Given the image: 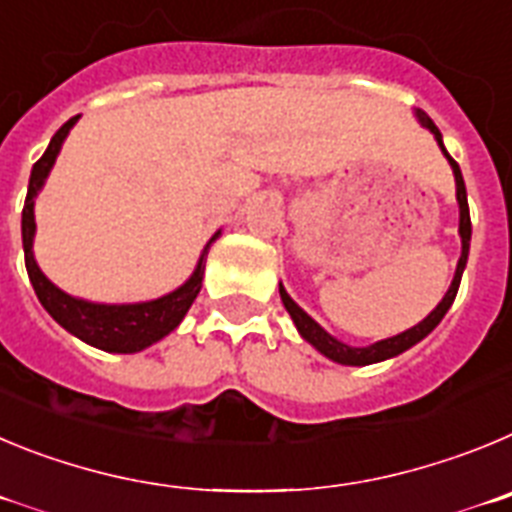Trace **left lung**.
<instances>
[{
	"label": "left lung",
	"instance_id": "8db88e82",
	"mask_svg": "<svg viewBox=\"0 0 512 512\" xmlns=\"http://www.w3.org/2000/svg\"><path fill=\"white\" fill-rule=\"evenodd\" d=\"M416 119L421 127H426L431 135H434V140L439 142L441 153H444V158L449 160L451 165V173H454V183H457V204H459V237H462V255H459V262H457V270H454V278H451V285L449 290L444 293V298L439 301V306L434 308V311L428 313L426 319L418 321L416 326H411V329L400 331V334L390 336V339H380V342L375 344H367V347H352V344H344L339 342L336 336H331L329 331L324 329L321 324H316V321L308 316L306 311H303L301 306H298L293 298L288 296V290L283 288V283H280V301H283L285 311L290 313V319H293V324H296L298 334L306 339L308 344H311L316 352L324 354L326 359H331V362H336V365H349V367H365V365H375V362H385V359H393L398 357V354H403L405 349L416 347L421 339H426L431 331L436 329V326L441 324V319L446 316V311L451 308V303H454V298H457V290H459V283H462V273L464 267H467V257H469V239H472V222H469V204H467V188H464V178H462V170H459L457 160L451 158L449 153H446L444 147V140H441V132L439 127H436L434 122H431V117H428L426 112H421V109H416Z\"/></svg>",
	"mask_w": 512,
	"mask_h": 512
}]
</instances>
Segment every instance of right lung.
I'll use <instances>...</instances> for the list:
<instances>
[{
	"label": "right lung",
	"instance_id": "right-lung-1",
	"mask_svg": "<svg viewBox=\"0 0 512 512\" xmlns=\"http://www.w3.org/2000/svg\"><path fill=\"white\" fill-rule=\"evenodd\" d=\"M78 117H81V114H78ZM78 117L68 119L61 130L55 132L48 150L43 153V158L32 165L25 209H22L25 267L38 301L43 303L45 311H48L68 334H73L76 339H81V342L91 344V347L104 349V352L135 354L147 347H153V344L160 342L163 336H168L170 331L178 329V324H181L183 316L188 313L191 303L199 296L201 283H204L206 255H209L211 242H216V237L222 234V229L206 242V247L201 250L199 262H196V267H193V273L188 275L186 283L178 285V288L170 290V293H165V296L153 298V301L96 303L86 301V298L71 296V293L58 288V285H55L53 280H48V275L40 270L38 260H35V252H32L35 229H38V224H35V199H38V193L43 191L50 170H53L55 165V158L61 153L63 142H66L68 132L73 130V124L78 122Z\"/></svg>",
	"mask_w": 512,
	"mask_h": 512
}]
</instances>
